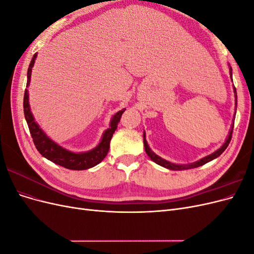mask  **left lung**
I'll list each match as a JSON object with an SVG mask.
<instances>
[{"label": "left lung", "instance_id": "8db88e82", "mask_svg": "<svg viewBox=\"0 0 254 254\" xmlns=\"http://www.w3.org/2000/svg\"><path fill=\"white\" fill-rule=\"evenodd\" d=\"M230 71H232L231 67H230ZM230 73H231V75H232V72H230ZM234 92H235V97H237V96H236V89H235V88H234ZM233 125H234V123H233ZM232 132H233V126H232V129L230 130V133H229V135H228V139H227L226 143H225L224 145H222L218 150L213 152L212 155L207 156V157H204L203 159L197 161V162L189 164V165H178V164H174V163L168 162V161H166V160H164V159H162V158H160L159 156H157L156 153L153 152V151H151V149L149 148V146H148V144H147V141H146V139H145V132H144V134H143V137H144V147H145L146 153H147V156L153 161V162H156L157 164H159V165H161V166L166 167V168H168V170H173V171L190 170V168H195V167H198V166H201V165H203V164H205V163H207V162H210V161H212L213 159L219 157V156L221 155V153L226 150V148L228 147V145H229L230 141H231V139H232Z\"/></svg>", "mask_w": 254, "mask_h": 254}]
</instances>
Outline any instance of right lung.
<instances>
[{"label": "right lung", "instance_id": "obj_1", "mask_svg": "<svg viewBox=\"0 0 254 254\" xmlns=\"http://www.w3.org/2000/svg\"><path fill=\"white\" fill-rule=\"evenodd\" d=\"M37 57V54H35L32 61H30L28 70H27V83L26 87H28L30 81V75H32V67L34 66L35 59ZM23 108H24V115L25 120L27 122V125L29 128L30 135L33 137L34 144L36 148L38 149L41 155L47 158L48 160L52 161V162L56 163L60 166H64L67 170H74V171H82L88 170L98 164L99 162L105 159L107 153L109 151L110 147V141L111 137L117 130L118 124L120 123V120L122 118V114L124 113L126 109H123L119 111L117 114L112 118V121L110 123V128H108L104 132L103 139L94 149H92L87 152H80L75 153L72 151H68L61 146L57 145L55 142H53L51 139L47 136L42 130L39 128V125L35 122V119L33 117L32 112L29 109L28 104V91L25 89L24 91V101H23Z\"/></svg>", "mask_w": 254, "mask_h": 254}]
</instances>
